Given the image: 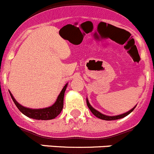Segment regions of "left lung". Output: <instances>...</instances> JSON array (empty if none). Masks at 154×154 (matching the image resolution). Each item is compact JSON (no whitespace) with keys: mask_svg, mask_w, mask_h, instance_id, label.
Listing matches in <instances>:
<instances>
[{"mask_svg":"<svg viewBox=\"0 0 154 154\" xmlns=\"http://www.w3.org/2000/svg\"><path fill=\"white\" fill-rule=\"evenodd\" d=\"M86 102H87V105H88V108H89L90 111H91V113H92L94 116H96L97 118H100V119H101V120H105V121H113V120H118V119H120V118H125V117H126L127 115H129L130 113H131L132 111H134V109L135 108V107H136L135 106L134 108H132L131 110H130L129 111H128V112H126V113H124V114H122V115H116V116H107V115H103V114H101V112H99V111H98L97 110L94 109V108H92V107H91V105H90V103H89V101H88V99H86Z\"/></svg>","mask_w":154,"mask_h":154,"instance_id":"obj_1","label":"left lung"}]
</instances>
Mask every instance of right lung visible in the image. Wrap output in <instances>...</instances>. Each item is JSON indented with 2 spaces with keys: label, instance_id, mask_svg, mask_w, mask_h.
Wrapping results in <instances>:
<instances>
[{
  "label": "right lung",
  "instance_id": "add662e5",
  "mask_svg": "<svg viewBox=\"0 0 154 154\" xmlns=\"http://www.w3.org/2000/svg\"><path fill=\"white\" fill-rule=\"evenodd\" d=\"M67 85L68 83H66V85L62 89L60 94H59L56 102L52 106L48 107V108H41V109H31V108H26V107L22 106L15 100V98H14L11 91H9V92L16 106L17 107L20 111L22 112L24 115L36 120H51L57 117L61 113L62 110H63V98H64V94L66 88H67Z\"/></svg>",
  "mask_w": 154,
  "mask_h": 154
}]
</instances>
